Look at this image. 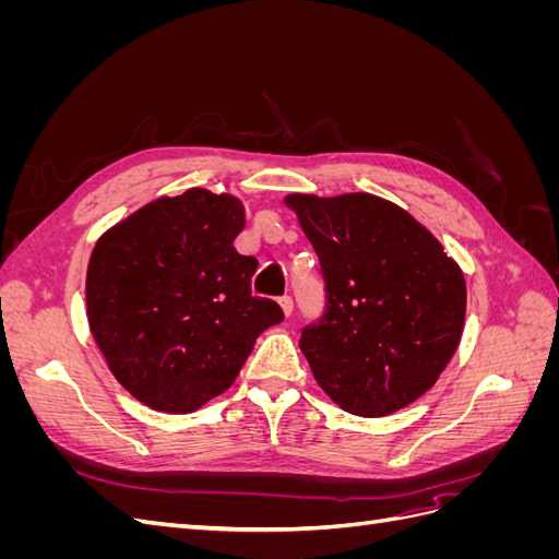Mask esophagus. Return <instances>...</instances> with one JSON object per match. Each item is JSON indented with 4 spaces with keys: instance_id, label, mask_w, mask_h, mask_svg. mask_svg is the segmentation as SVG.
Segmentation results:
<instances>
[{
    "instance_id": "obj_1",
    "label": "esophagus",
    "mask_w": 559,
    "mask_h": 559,
    "mask_svg": "<svg viewBox=\"0 0 559 559\" xmlns=\"http://www.w3.org/2000/svg\"><path fill=\"white\" fill-rule=\"evenodd\" d=\"M280 308H282V312L289 317L292 312H294V298L292 296H282L280 298Z\"/></svg>"
}]
</instances>
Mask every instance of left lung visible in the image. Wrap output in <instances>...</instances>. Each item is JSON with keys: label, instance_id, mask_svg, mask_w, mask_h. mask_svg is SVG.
Returning a JSON list of instances; mask_svg holds the SVG:
<instances>
[{"label": "left lung", "instance_id": "obj_1", "mask_svg": "<svg viewBox=\"0 0 559 559\" xmlns=\"http://www.w3.org/2000/svg\"><path fill=\"white\" fill-rule=\"evenodd\" d=\"M286 205L298 214L324 280V312L298 343L314 380L352 415L405 408L460 345V265L425 226L382 198L289 195Z\"/></svg>", "mask_w": 559, "mask_h": 559}]
</instances>
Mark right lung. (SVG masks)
Returning <instances> with one entry per match:
<instances>
[{
    "label": "right lung",
    "mask_w": 559,
    "mask_h": 559,
    "mask_svg": "<svg viewBox=\"0 0 559 559\" xmlns=\"http://www.w3.org/2000/svg\"><path fill=\"white\" fill-rule=\"evenodd\" d=\"M238 198L191 189L160 198L97 240L86 306L116 380L144 405L193 413L238 378L253 341L284 319L251 296L259 261L235 251Z\"/></svg>",
    "instance_id": "add662e5"
}]
</instances>
